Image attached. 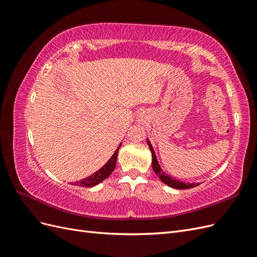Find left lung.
<instances>
[{"mask_svg": "<svg viewBox=\"0 0 257 257\" xmlns=\"http://www.w3.org/2000/svg\"><path fill=\"white\" fill-rule=\"evenodd\" d=\"M147 142H148V145H149V148H150L151 153H152V168L154 170L155 175H157L163 182H164L165 184H167L168 186H172V188L179 189V190H186V189L195 188V186L199 185L198 183H184V182H180V181L176 180V179H173L172 177L165 175V173L163 172L162 168L159 165L157 157H155V153L153 151V148H152L150 142L149 141H147Z\"/></svg>", "mask_w": 257, "mask_h": 257, "instance_id": "left-lung-1", "label": "left lung"}]
</instances>
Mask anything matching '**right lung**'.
<instances>
[{
  "label": "right lung",
  "mask_w": 257,
  "mask_h": 257,
  "mask_svg": "<svg viewBox=\"0 0 257 257\" xmlns=\"http://www.w3.org/2000/svg\"><path fill=\"white\" fill-rule=\"evenodd\" d=\"M119 148H120V146H119ZM119 148L115 150V152L113 153L110 160L108 161L102 168L97 170V172L93 174L92 176H89L87 178L82 179V180L75 182V185H79V186H82V188H91V186H94V185L100 183L103 180H105L106 178L109 177L110 174L115 168V162H116V157H118Z\"/></svg>",
  "instance_id": "add662e5"
}]
</instances>
